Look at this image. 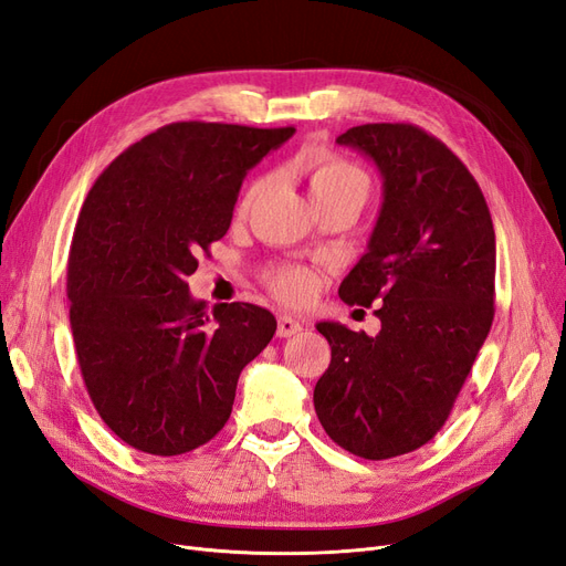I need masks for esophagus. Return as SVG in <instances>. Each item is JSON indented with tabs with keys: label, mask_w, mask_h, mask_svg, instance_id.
Returning a JSON list of instances; mask_svg holds the SVG:
<instances>
[{
	"label": "esophagus",
	"mask_w": 566,
	"mask_h": 566,
	"mask_svg": "<svg viewBox=\"0 0 566 566\" xmlns=\"http://www.w3.org/2000/svg\"><path fill=\"white\" fill-rule=\"evenodd\" d=\"M302 329V323L297 321V318H292V316H281L279 318V329H276V335L279 337H292V335H297Z\"/></svg>",
	"instance_id": "34e87169"
}]
</instances>
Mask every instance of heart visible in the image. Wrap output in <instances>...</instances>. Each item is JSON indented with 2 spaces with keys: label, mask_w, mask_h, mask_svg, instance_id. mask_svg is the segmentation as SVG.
I'll list each match as a JSON object with an SVG mask.
<instances>
[{
  "label": "heart",
  "mask_w": 566,
  "mask_h": 566,
  "mask_svg": "<svg viewBox=\"0 0 566 566\" xmlns=\"http://www.w3.org/2000/svg\"><path fill=\"white\" fill-rule=\"evenodd\" d=\"M262 189H264V180H258L252 185L243 197V208H248L252 201H255ZM342 191H363L367 197L365 172L358 166L337 157L321 159L314 172H311V193H314V199L318 201L325 197H335V193H342ZM271 287H274L276 295H281L283 300L300 302L311 295V290H314V279H311L306 271L287 269L271 276Z\"/></svg>",
  "instance_id": "obj_1"
}]
</instances>
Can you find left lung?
I'll list each match as a JSON object with an SVG mask.
<instances>
[{
	"instance_id": "left-lung-1",
	"label": "left lung",
	"mask_w": 566,
	"mask_h": 566,
	"mask_svg": "<svg viewBox=\"0 0 566 566\" xmlns=\"http://www.w3.org/2000/svg\"><path fill=\"white\" fill-rule=\"evenodd\" d=\"M373 161L384 201L365 255L339 285L379 335L323 321L333 360L314 407L346 452L419 450L452 412L494 321L496 239L482 191L457 154L412 124H365L337 138Z\"/></svg>"
}]
</instances>
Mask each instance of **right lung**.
Instances as JSON below:
<instances>
[{"label": "right lung", "instance_id": "obj_1", "mask_svg": "<svg viewBox=\"0 0 566 566\" xmlns=\"http://www.w3.org/2000/svg\"><path fill=\"white\" fill-rule=\"evenodd\" d=\"M295 128L178 122L119 154L91 187L67 264L70 325L97 415L135 450L178 457L216 438L271 311L193 300L241 185Z\"/></svg>", "mask_w": 566, "mask_h": 566}]
</instances>
